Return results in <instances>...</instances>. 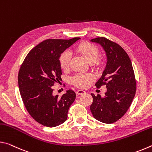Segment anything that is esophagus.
Instances as JSON below:
<instances>
[{"label": "esophagus", "instance_id": "34e87169", "mask_svg": "<svg viewBox=\"0 0 152 152\" xmlns=\"http://www.w3.org/2000/svg\"><path fill=\"white\" fill-rule=\"evenodd\" d=\"M85 93H86V92L83 91V90H78V91H76V94L78 95H82Z\"/></svg>", "mask_w": 152, "mask_h": 152}]
</instances>
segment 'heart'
I'll return each instance as SVG.
<instances>
[{"label":"heart","mask_w":152,"mask_h":152,"mask_svg":"<svg viewBox=\"0 0 152 152\" xmlns=\"http://www.w3.org/2000/svg\"><path fill=\"white\" fill-rule=\"evenodd\" d=\"M77 51L90 64H94L96 66L100 64L99 61L97 60L99 56V50L96 45L88 42H84L78 46ZM71 58L72 54L70 51L66 50L61 53L59 61L63 70H66L69 68ZM93 80L94 76L91 74H78L72 78L71 82L74 86L79 88H86Z\"/></svg>","instance_id":"heart-1"}]
</instances>
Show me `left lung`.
<instances>
[{
  "label": "left lung",
  "instance_id": "left-lung-1",
  "mask_svg": "<svg viewBox=\"0 0 152 152\" xmlns=\"http://www.w3.org/2000/svg\"><path fill=\"white\" fill-rule=\"evenodd\" d=\"M105 51L107 65L95 85H105L104 97L91 94L93 102L91 110L94 119L102 123H113L121 119L129 108L136 92V81L132 61L121 46L107 38H94Z\"/></svg>",
  "mask_w": 152,
  "mask_h": 152
}]
</instances>
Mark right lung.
<instances>
[{"label": "right lung", "instance_id": "obj_1", "mask_svg": "<svg viewBox=\"0 0 152 152\" xmlns=\"http://www.w3.org/2000/svg\"><path fill=\"white\" fill-rule=\"evenodd\" d=\"M80 39L43 41L29 51L20 68L18 84L25 107L36 121L46 127L65 122L76 99L72 90L61 97L54 96L52 86L61 79V53Z\"/></svg>", "mask_w": 152, "mask_h": 152}]
</instances>
